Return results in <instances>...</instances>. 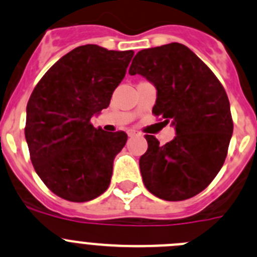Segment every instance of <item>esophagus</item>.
<instances>
[{"mask_svg":"<svg viewBox=\"0 0 257 257\" xmlns=\"http://www.w3.org/2000/svg\"><path fill=\"white\" fill-rule=\"evenodd\" d=\"M128 136L131 137V138H133V137L140 136V133H138V132H136V131H129V132H128Z\"/></svg>","mask_w":257,"mask_h":257,"instance_id":"obj_1","label":"esophagus"}]
</instances>
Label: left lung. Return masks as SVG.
Here are the masks:
<instances>
[{
    "mask_svg": "<svg viewBox=\"0 0 257 257\" xmlns=\"http://www.w3.org/2000/svg\"><path fill=\"white\" fill-rule=\"evenodd\" d=\"M129 74L156 86L152 112L176 129L166 145L145 136L148 150L140 158L145 186L164 200L193 198L212 183L227 157L233 121L226 91L209 67L180 43L138 52Z\"/></svg>",
    "mask_w": 257,
    "mask_h": 257,
    "instance_id": "obj_1",
    "label": "left lung"
}]
</instances>
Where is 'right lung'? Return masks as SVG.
I'll use <instances>...</instances> for the list:
<instances>
[{"mask_svg":"<svg viewBox=\"0 0 257 257\" xmlns=\"http://www.w3.org/2000/svg\"><path fill=\"white\" fill-rule=\"evenodd\" d=\"M133 54L81 45L53 64L31 92L25 125L31 164L59 198L83 203L109 188L128 136L95 128L91 117L109 106Z\"/></svg>","mask_w":257,"mask_h":257,"instance_id":"add662e5","label":"right lung"}]
</instances>
